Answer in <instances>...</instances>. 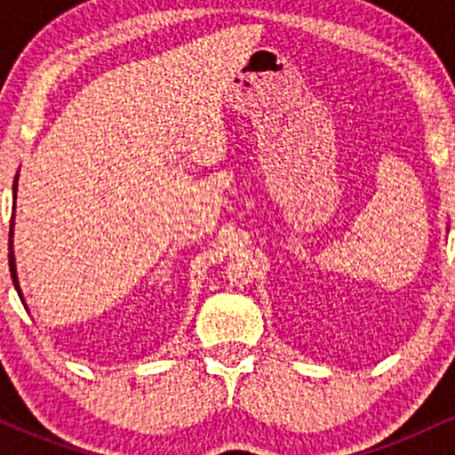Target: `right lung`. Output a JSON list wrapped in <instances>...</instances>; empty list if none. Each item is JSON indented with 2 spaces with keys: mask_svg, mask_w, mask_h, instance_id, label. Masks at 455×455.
<instances>
[{
  "mask_svg": "<svg viewBox=\"0 0 455 455\" xmlns=\"http://www.w3.org/2000/svg\"><path fill=\"white\" fill-rule=\"evenodd\" d=\"M19 177V175H17ZM17 177H14V186H12V190L17 192ZM10 237H12V228H10ZM8 259H10V275H12V282H14V289H17V293H19V297L20 299H23V295H20V286H19V278H17V265H14V252H12V239H10V254H8Z\"/></svg>",
  "mask_w": 455,
  "mask_h": 455,
  "instance_id": "1",
  "label": "right lung"
}]
</instances>
